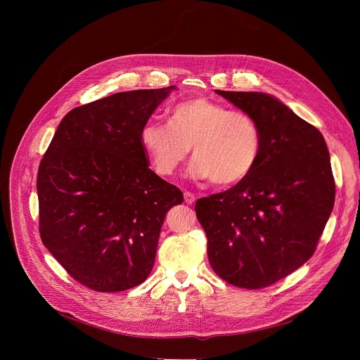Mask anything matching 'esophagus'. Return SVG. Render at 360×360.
Listing matches in <instances>:
<instances>
[{
  "label": "esophagus",
  "mask_w": 360,
  "mask_h": 360,
  "mask_svg": "<svg viewBox=\"0 0 360 360\" xmlns=\"http://www.w3.org/2000/svg\"><path fill=\"white\" fill-rule=\"evenodd\" d=\"M184 198H185V202L189 203V205H192L195 202V199H196L195 195L192 192H188V191L184 193Z\"/></svg>",
  "instance_id": "34e87169"
}]
</instances>
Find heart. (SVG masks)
<instances>
[{
	"mask_svg": "<svg viewBox=\"0 0 360 360\" xmlns=\"http://www.w3.org/2000/svg\"><path fill=\"white\" fill-rule=\"evenodd\" d=\"M139 142L161 176L174 175L192 146L191 174L224 188L242 182L258 165L264 134L249 112L208 98H189L171 108L168 122L146 121Z\"/></svg>",
	"mask_w": 360,
	"mask_h": 360,
	"instance_id": "1",
	"label": "heart"
}]
</instances>
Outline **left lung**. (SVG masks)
<instances>
[{"mask_svg": "<svg viewBox=\"0 0 360 360\" xmlns=\"http://www.w3.org/2000/svg\"><path fill=\"white\" fill-rule=\"evenodd\" d=\"M215 92L256 118L264 148L248 178L196 200V218L219 278L243 289L268 288L316 250L335 203L329 150L319 129L276 98Z\"/></svg>", "mask_w": 360, "mask_h": 360, "instance_id": "left-lung-1", "label": "left lung"}]
</instances>
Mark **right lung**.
<instances>
[{
    "mask_svg": "<svg viewBox=\"0 0 360 360\" xmlns=\"http://www.w3.org/2000/svg\"><path fill=\"white\" fill-rule=\"evenodd\" d=\"M175 86L118 92L70 111L37 176L39 235L67 274L96 292L142 283L179 188L149 169L139 129Z\"/></svg>",
    "mask_w": 360,
    "mask_h": 360,
    "instance_id": "1",
    "label": "right lung"
}]
</instances>
